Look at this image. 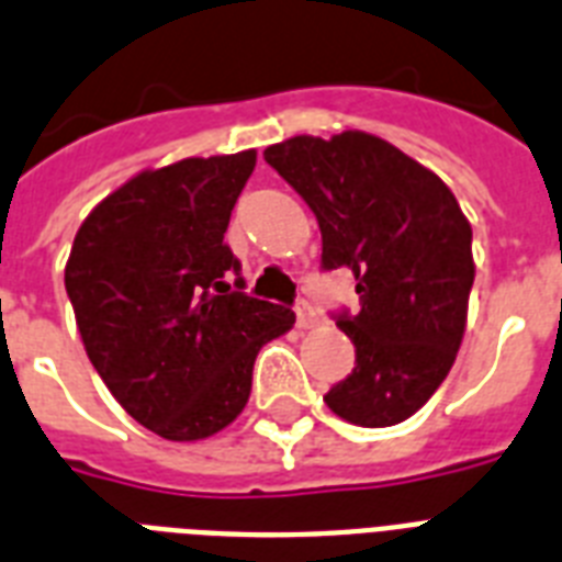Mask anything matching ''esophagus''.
Returning <instances> with one entry per match:
<instances>
[{
    "label": "esophagus",
    "instance_id": "obj_1",
    "mask_svg": "<svg viewBox=\"0 0 562 562\" xmlns=\"http://www.w3.org/2000/svg\"><path fill=\"white\" fill-rule=\"evenodd\" d=\"M294 314H296V326H300V328L314 326V321H317V314H314V308H312V303H308V300H296Z\"/></svg>",
    "mask_w": 562,
    "mask_h": 562
}]
</instances>
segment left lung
Here are the masks:
<instances>
[{"instance_id":"8db88e82","label":"left lung","mask_w":562,"mask_h":562,"mask_svg":"<svg viewBox=\"0 0 562 562\" xmlns=\"http://www.w3.org/2000/svg\"><path fill=\"white\" fill-rule=\"evenodd\" d=\"M317 216L323 271L352 268L360 308L335 314L355 369L323 395L358 427H392L441 386L468 323L473 231L439 176L390 140L340 132L266 149Z\"/></svg>"}]
</instances>
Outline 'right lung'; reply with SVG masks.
<instances>
[{"mask_svg":"<svg viewBox=\"0 0 562 562\" xmlns=\"http://www.w3.org/2000/svg\"><path fill=\"white\" fill-rule=\"evenodd\" d=\"M257 153L144 170L80 225L66 262L86 355L126 413L167 441H199L245 409L259 349L294 312L245 294L225 245Z\"/></svg>","mask_w":562,"mask_h":562,"instance_id":"obj_1","label":"right lung"}]
</instances>
